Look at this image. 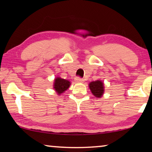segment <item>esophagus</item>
Instances as JSON below:
<instances>
[{
	"instance_id": "34e87169",
	"label": "esophagus",
	"mask_w": 152,
	"mask_h": 152,
	"mask_svg": "<svg viewBox=\"0 0 152 152\" xmlns=\"http://www.w3.org/2000/svg\"><path fill=\"white\" fill-rule=\"evenodd\" d=\"M75 81L76 82H78V83H82V82H84V80L82 79V78H78H78H76Z\"/></svg>"
}]
</instances>
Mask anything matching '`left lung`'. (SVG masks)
Segmentation results:
<instances>
[{
    "instance_id": "obj_1",
    "label": "left lung",
    "mask_w": 152,
    "mask_h": 152,
    "mask_svg": "<svg viewBox=\"0 0 152 152\" xmlns=\"http://www.w3.org/2000/svg\"><path fill=\"white\" fill-rule=\"evenodd\" d=\"M89 88L92 94L96 98H101L104 92V86L103 82L101 80L92 81L88 84Z\"/></svg>"
}]
</instances>
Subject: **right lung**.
Segmentation results:
<instances>
[{"instance_id": "right-lung-1", "label": "right lung", "mask_w": 152, "mask_h": 152, "mask_svg": "<svg viewBox=\"0 0 152 152\" xmlns=\"http://www.w3.org/2000/svg\"><path fill=\"white\" fill-rule=\"evenodd\" d=\"M70 84V82L68 80L63 79L58 76L54 79L53 88V90L57 92L58 95H60L69 88Z\"/></svg>"}]
</instances>
